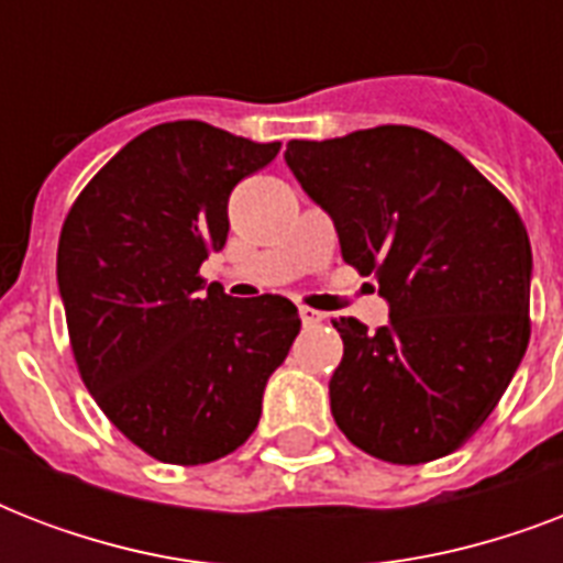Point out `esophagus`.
<instances>
[{
  "label": "esophagus",
  "instance_id": "obj_1",
  "mask_svg": "<svg viewBox=\"0 0 563 563\" xmlns=\"http://www.w3.org/2000/svg\"><path fill=\"white\" fill-rule=\"evenodd\" d=\"M300 321H303L307 327L321 324V321H324V312H318V309L312 307H300Z\"/></svg>",
  "mask_w": 563,
  "mask_h": 563
}]
</instances>
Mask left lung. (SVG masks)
Wrapping results in <instances>:
<instances>
[{
  "label": "left lung",
  "instance_id": "left-lung-1",
  "mask_svg": "<svg viewBox=\"0 0 563 563\" xmlns=\"http://www.w3.org/2000/svg\"><path fill=\"white\" fill-rule=\"evenodd\" d=\"M286 163L374 274L388 327L333 321L344 356L330 409L351 444L423 464L488 420L523 360L532 245L520 212L453 145L409 125L291 140Z\"/></svg>",
  "mask_w": 563,
  "mask_h": 563
}]
</instances>
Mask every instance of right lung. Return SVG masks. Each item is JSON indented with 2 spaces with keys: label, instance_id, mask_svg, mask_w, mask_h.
Returning a JSON list of instances; mask_svg holds the SVG:
<instances>
[{
  "label": "right lung",
  "instance_id": "obj_1",
  "mask_svg": "<svg viewBox=\"0 0 563 563\" xmlns=\"http://www.w3.org/2000/svg\"><path fill=\"white\" fill-rule=\"evenodd\" d=\"M280 143L180 119L134 136L75 198L57 286L87 391L157 462L207 464L251 438L300 330L280 295L236 300L203 280L228 198Z\"/></svg>",
  "mask_w": 563,
  "mask_h": 563
}]
</instances>
